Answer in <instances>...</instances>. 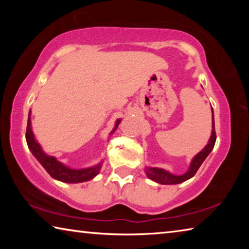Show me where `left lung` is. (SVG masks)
<instances>
[{"label":"left lung","instance_id":"1","mask_svg":"<svg viewBox=\"0 0 249 249\" xmlns=\"http://www.w3.org/2000/svg\"><path fill=\"white\" fill-rule=\"evenodd\" d=\"M213 112V108H212ZM212 135H211V138L208 142V145L204 147V149L200 151L195 158H193L191 165H190V169L188 170V172H185L182 176H175L171 175L169 172H167L162 169H158V168H146V175L149 179L156 181V182L161 183V184H177V183H181L184 182L185 180L192 178L193 176L196 174L197 169H199L200 166L202 165V162L204 161L205 158L208 157L209 154L212 151L214 145H215V141H216V133H215V125H214V114H213V127H212Z\"/></svg>","mask_w":249,"mask_h":249}]
</instances>
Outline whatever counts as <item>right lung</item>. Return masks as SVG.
<instances>
[{
  "mask_svg": "<svg viewBox=\"0 0 249 249\" xmlns=\"http://www.w3.org/2000/svg\"><path fill=\"white\" fill-rule=\"evenodd\" d=\"M120 122L121 121H117L114 130L116 129L117 125L120 124ZM114 130H113V132H114ZM26 142L33 155L35 156L36 159L38 160L41 165H43L46 171H47L48 174L54 179L64 181V182L78 183V182H83V181L91 180L99 174L101 165L87 168V169H70V168L66 167L62 165V163L57 161L54 157H50V156L46 155L44 151L41 150L38 142H37L35 141V138H34L32 127H31V112H29L28 120H27Z\"/></svg>",
  "mask_w": 249,
  "mask_h": 249,
  "instance_id": "obj_1",
  "label": "right lung"
}]
</instances>
